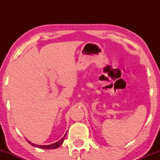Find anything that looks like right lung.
Returning <instances> with one entry per match:
<instances>
[{
  "mask_svg": "<svg viewBox=\"0 0 160 160\" xmlns=\"http://www.w3.org/2000/svg\"><path fill=\"white\" fill-rule=\"evenodd\" d=\"M66 136V134L61 139V140H59L58 141H57L56 143H54V144H49V145H37V144H33V143L30 142L29 141H28V142L32 146H34V147H37V148H41V149H56V148H58L59 146H61V144L63 143L64 140H65V138Z\"/></svg>",
  "mask_w": 160,
  "mask_h": 160,
  "instance_id": "obj_1",
  "label": "right lung"
}]
</instances>
